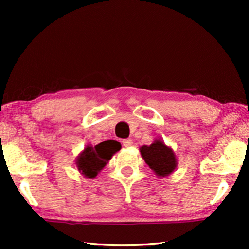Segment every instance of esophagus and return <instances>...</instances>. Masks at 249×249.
Listing matches in <instances>:
<instances>
[{
	"label": "esophagus",
	"instance_id": "1",
	"mask_svg": "<svg viewBox=\"0 0 249 249\" xmlns=\"http://www.w3.org/2000/svg\"><path fill=\"white\" fill-rule=\"evenodd\" d=\"M122 145L124 146V147H129V146L132 145V141L130 138H125V139H122Z\"/></svg>",
	"mask_w": 249,
	"mask_h": 249
}]
</instances>
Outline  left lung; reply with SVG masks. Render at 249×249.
<instances>
[{"label":"left lung","instance_id":"8db88e82","mask_svg":"<svg viewBox=\"0 0 249 249\" xmlns=\"http://www.w3.org/2000/svg\"><path fill=\"white\" fill-rule=\"evenodd\" d=\"M141 154L146 164L160 177L168 176L176 169L177 159L172 149L161 141H155L149 146H142Z\"/></svg>","mask_w":249,"mask_h":249}]
</instances>
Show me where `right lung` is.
<instances>
[{"label":"right lung","instance_id":"right-lung-1","mask_svg":"<svg viewBox=\"0 0 249 249\" xmlns=\"http://www.w3.org/2000/svg\"><path fill=\"white\" fill-rule=\"evenodd\" d=\"M120 142L113 139L104 141L94 146H87L77 160L78 170L87 178H95L97 173L110 161L115 152L120 151Z\"/></svg>","mask_w":249,"mask_h":249}]
</instances>
